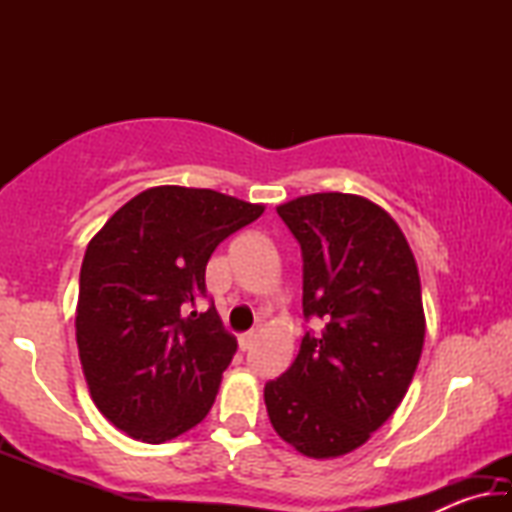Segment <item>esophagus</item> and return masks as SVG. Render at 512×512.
<instances>
[{"mask_svg":"<svg viewBox=\"0 0 512 512\" xmlns=\"http://www.w3.org/2000/svg\"><path fill=\"white\" fill-rule=\"evenodd\" d=\"M255 339H257V334H255V332H246V334H241V336H239V350H241V352H246V350L253 348Z\"/></svg>","mask_w":512,"mask_h":512,"instance_id":"1","label":"esophagus"}]
</instances>
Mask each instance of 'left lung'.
<instances>
[{"label":"left lung","instance_id":"obj_1","mask_svg":"<svg viewBox=\"0 0 512 512\" xmlns=\"http://www.w3.org/2000/svg\"><path fill=\"white\" fill-rule=\"evenodd\" d=\"M277 214L302 248V311L325 327L264 386L266 411L302 456L339 458L409 391L427 329L418 264L393 216L363 196L309 194Z\"/></svg>","mask_w":512,"mask_h":512}]
</instances>
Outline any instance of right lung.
I'll use <instances>...</instances> for the list:
<instances>
[{"instance_id":"1","label":"right lung","mask_w":512,"mask_h":512,"mask_svg":"<svg viewBox=\"0 0 512 512\" xmlns=\"http://www.w3.org/2000/svg\"><path fill=\"white\" fill-rule=\"evenodd\" d=\"M262 203L180 185L151 187L110 216L85 250L76 343L90 397L117 429L160 445L196 427L237 339L207 298L205 266Z\"/></svg>"}]
</instances>
